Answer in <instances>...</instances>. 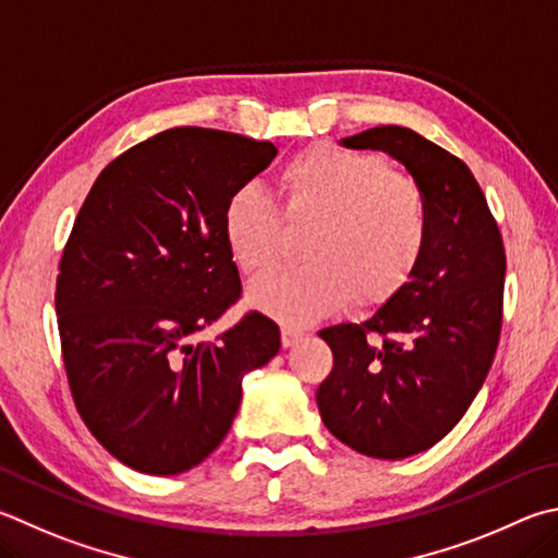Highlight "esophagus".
Segmentation results:
<instances>
[{
    "label": "esophagus",
    "instance_id": "esophagus-1",
    "mask_svg": "<svg viewBox=\"0 0 558 558\" xmlns=\"http://www.w3.org/2000/svg\"><path fill=\"white\" fill-rule=\"evenodd\" d=\"M305 337H307V331H302L298 327H282L280 329V341H282V347H286V349L295 347V343H300Z\"/></svg>",
    "mask_w": 558,
    "mask_h": 558
}]
</instances>
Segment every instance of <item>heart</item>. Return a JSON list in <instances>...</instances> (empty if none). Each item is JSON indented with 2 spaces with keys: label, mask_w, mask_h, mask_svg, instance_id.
Returning a JSON list of instances; mask_svg holds the SVG:
<instances>
[{
  "label": "heart",
  "mask_w": 558,
  "mask_h": 558,
  "mask_svg": "<svg viewBox=\"0 0 558 558\" xmlns=\"http://www.w3.org/2000/svg\"><path fill=\"white\" fill-rule=\"evenodd\" d=\"M276 182L280 211L251 185L231 190L221 207V236L246 276L278 266L286 226L307 229L305 266L253 282V307L286 324H310L351 298L380 307L414 278L429 241V202L388 158L314 144L290 158Z\"/></svg>",
  "instance_id": "b5f03b06"
}]
</instances>
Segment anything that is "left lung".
<instances>
[{
  "label": "left lung",
  "mask_w": 558,
  "mask_h": 558,
  "mask_svg": "<svg viewBox=\"0 0 558 558\" xmlns=\"http://www.w3.org/2000/svg\"><path fill=\"white\" fill-rule=\"evenodd\" d=\"M385 150L429 202V241L414 278L363 324L322 329L333 368L322 422L373 459H404L459 424L493 366L502 329L505 246L469 166L412 129L376 126L343 138Z\"/></svg>",
  "instance_id": "8db88e82"
}]
</instances>
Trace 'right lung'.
I'll use <instances>...</instances> for the list:
<instances>
[{"instance_id":"1","label":"right lung","mask_w":558,"mask_h":558,"mask_svg":"<svg viewBox=\"0 0 558 558\" xmlns=\"http://www.w3.org/2000/svg\"><path fill=\"white\" fill-rule=\"evenodd\" d=\"M276 154L219 129L160 131L111 160L77 211L56 280L60 351L80 417L129 469L175 475L205 461L236 417L241 380L280 349L260 312L195 341L241 298L225 199Z\"/></svg>"}]
</instances>
